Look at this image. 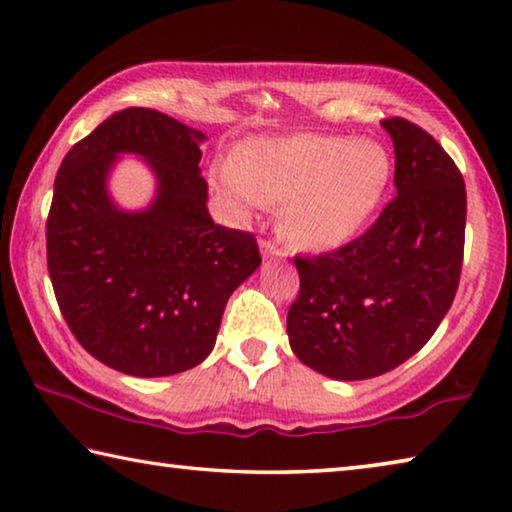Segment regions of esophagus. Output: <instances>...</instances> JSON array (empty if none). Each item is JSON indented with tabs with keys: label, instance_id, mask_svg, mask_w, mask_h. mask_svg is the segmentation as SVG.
Returning <instances> with one entry per match:
<instances>
[{
	"label": "esophagus",
	"instance_id": "esophagus-1",
	"mask_svg": "<svg viewBox=\"0 0 512 512\" xmlns=\"http://www.w3.org/2000/svg\"><path fill=\"white\" fill-rule=\"evenodd\" d=\"M259 248H262V255L266 259L268 257H284V255H287V250L280 248L277 244H273V241H266V239L259 241Z\"/></svg>",
	"mask_w": 512,
	"mask_h": 512
}]
</instances>
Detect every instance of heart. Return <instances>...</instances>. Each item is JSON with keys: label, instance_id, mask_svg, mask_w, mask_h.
Returning a JSON list of instances; mask_svg holds the SVG:
<instances>
[{"label": "heart", "instance_id": "1", "mask_svg": "<svg viewBox=\"0 0 512 512\" xmlns=\"http://www.w3.org/2000/svg\"><path fill=\"white\" fill-rule=\"evenodd\" d=\"M228 173L223 192L241 210L284 203L280 225L293 244L332 250L357 237L377 212L393 160L375 140L300 133L241 144Z\"/></svg>", "mask_w": 512, "mask_h": 512}]
</instances>
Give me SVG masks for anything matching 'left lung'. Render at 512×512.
<instances>
[{
    "instance_id": "obj_1",
    "label": "left lung",
    "mask_w": 512,
    "mask_h": 512,
    "mask_svg": "<svg viewBox=\"0 0 512 512\" xmlns=\"http://www.w3.org/2000/svg\"><path fill=\"white\" fill-rule=\"evenodd\" d=\"M395 146L397 196L350 244L293 257L300 291L291 350L332 379H370L427 343L461 280L467 196L454 160L418 124L381 121Z\"/></svg>"
}]
</instances>
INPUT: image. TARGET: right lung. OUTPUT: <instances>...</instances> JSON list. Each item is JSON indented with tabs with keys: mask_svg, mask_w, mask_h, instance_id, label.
Here are the masks:
<instances>
[{
	"mask_svg": "<svg viewBox=\"0 0 512 512\" xmlns=\"http://www.w3.org/2000/svg\"><path fill=\"white\" fill-rule=\"evenodd\" d=\"M205 135L151 108H126L76 142L56 173L47 268L67 327L108 368L178 375L212 352L225 302L262 264L257 239L207 212ZM119 152L159 176L142 213H121L105 180Z\"/></svg>",
	"mask_w": 512,
	"mask_h": 512,
	"instance_id": "obj_1",
	"label": "right lung"
}]
</instances>
